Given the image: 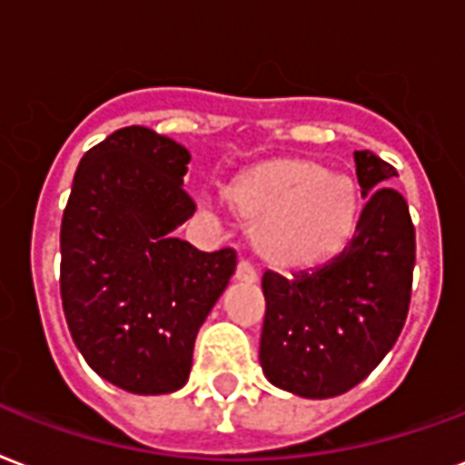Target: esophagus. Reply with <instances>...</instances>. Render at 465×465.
<instances>
[{"instance_id": "34e87169", "label": "esophagus", "mask_w": 465, "mask_h": 465, "mask_svg": "<svg viewBox=\"0 0 465 465\" xmlns=\"http://www.w3.org/2000/svg\"><path fill=\"white\" fill-rule=\"evenodd\" d=\"M236 280H239V282H246V285H253L258 280L256 268L248 263V261H239V265H236Z\"/></svg>"}]
</instances>
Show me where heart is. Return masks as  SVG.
I'll return each mask as SVG.
<instances>
[{
	"mask_svg": "<svg viewBox=\"0 0 465 465\" xmlns=\"http://www.w3.org/2000/svg\"><path fill=\"white\" fill-rule=\"evenodd\" d=\"M233 217L253 226V246L280 271H310L349 246L359 224V193L349 177L307 158H271L222 187Z\"/></svg>",
	"mask_w": 465,
	"mask_h": 465,
	"instance_id": "b5f03b06",
	"label": "heart"
}]
</instances>
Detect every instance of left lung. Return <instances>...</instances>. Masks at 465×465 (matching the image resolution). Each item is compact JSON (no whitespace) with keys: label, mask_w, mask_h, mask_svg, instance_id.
I'll return each instance as SVG.
<instances>
[{"label":"left lung","mask_w":465,"mask_h":465,"mask_svg":"<svg viewBox=\"0 0 465 465\" xmlns=\"http://www.w3.org/2000/svg\"><path fill=\"white\" fill-rule=\"evenodd\" d=\"M361 209L349 246L312 272L265 271L261 366L292 395L327 400L371 375L405 327L414 271V226L398 170L356 151Z\"/></svg>","instance_id":"obj_1"}]
</instances>
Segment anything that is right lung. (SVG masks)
Returning <instances> with one entry per match:
<instances>
[{
  "label": "right lung",
  "mask_w": 465,
  "mask_h": 465,
  "mask_svg": "<svg viewBox=\"0 0 465 465\" xmlns=\"http://www.w3.org/2000/svg\"><path fill=\"white\" fill-rule=\"evenodd\" d=\"M190 153L146 126L90 148L60 224V297L90 368L136 395L190 378L197 331L236 271V251H197L175 229L194 214Z\"/></svg>",
  "instance_id": "right-lung-1"
}]
</instances>
